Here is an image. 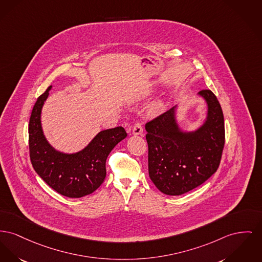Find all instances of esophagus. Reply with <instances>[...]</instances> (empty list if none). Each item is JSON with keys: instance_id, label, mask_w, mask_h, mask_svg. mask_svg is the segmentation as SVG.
Returning a JSON list of instances; mask_svg holds the SVG:
<instances>
[{"instance_id": "obj_1", "label": "esophagus", "mask_w": 262, "mask_h": 262, "mask_svg": "<svg viewBox=\"0 0 262 262\" xmlns=\"http://www.w3.org/2000/svg\"><path fill=\"white\" fill-rule=\"evenodd\" d=\"M143 134V128L141 126V123H137L134 125V128H133V135L135 136H139V135H142Z\"/></svg>"}]
</instances>
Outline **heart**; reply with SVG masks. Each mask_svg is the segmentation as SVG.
Segmentation results:
<instances>
[{
	"instance_id": "obj_1",
	"label": "heart",
	"mask_w": 262,
	"mask_h": 262,
	"mask_svg": "<svg viewBox=\"0 0 262 262\" xmlns=\"http://www.w3.org/2000/svg\"><path fill=\"white\" fill-rule=\"evenodd\" d=\"M154 86L151 83L144 84L139 88V91L136 95V99H141L143 97H146V96H148V95H150L151 93L154 92ZM163 108H164V103L162 101H156V102H154V104H151V106L149 107V110L152 113H156V112L161 111Z\"/></svg>"
}]
</instances>
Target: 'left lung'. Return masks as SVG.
Returning a JSON list of instances; mask_svg holds the SVG:
<instances>
[{
	"instance_id": "1",
	"label": "left lung",
	"mask_w": 262,
	"mask_h": 262,
	"mask_svg": "<svg viewBox=\"0 0 262 262\" xmlns=\"http://www.w3.org/2000/svg\"><path fill=\"white\" fill-rule=\"evenodd\" d=\"M198 95L208 108L206 120L197 129H181L176 121L177 106L145 124L149 177L166 195L179 196L203 184L221 162L225 145L223 111L211 90Z\"/></svg>"
}]
</instances>
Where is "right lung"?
Masks as SVG:
<instances>
[{"label":"right lung","mask_w":262,"mask_h":262,"mask_svg":"<svg viewBox=\"0 0 262 262\" xmlns=\"http://www.w3.org/2000/svg\"><path fill=\"white\" fill-rule=\"evenodd\" d=\"M51 86L40 95L31 112L29 146L33 169L49 187L68 198H81L96 191L106 178V160L126 133L123 126L100 132L90 143L75 154L52 147L41 126V110Z\"/></svg>","instance_id":"add662e5"}]
</instances>
